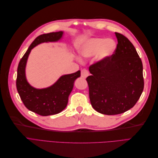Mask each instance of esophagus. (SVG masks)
I'll use <instances>...</instances> for the list:
<instances>
[{"label": "esophagus", "instance_id": "obj_1", "mask_svg": "<svg viewBox=\"0 0 158 158\" xmlns=\"http://www.w3.org/2000/svg\"><path fill=\"white\" fill-rule=\"evenodd\" d=\"M88 75H89V72L88 70L83 69L82 70V71H81V76H82V78H85Z\"/></svg>", "mask_w": 158, "mask_h": 158}]
</instances>
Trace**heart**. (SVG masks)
<instances>
[{"mask_svg": "<svg viewBox=\"0 0 158 158\" xmlns=\"http://www.w3.org/2000/svg\"><path fill=\"white\" fill-rule=\"evenodd\" d=\"M116 49V43L112 39L90 38L84 41L79 48L80 56L92 57L95 54V59L98 62H103L109 59Z\"/></svg>", "mask_w": 158, "mask_h": 158, "instance_id": "1", "label": "heart"}]
</instances>
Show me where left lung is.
Segmentation results:
<instances>
[{"instance_id": "8db88e82", "label": "left lung", "mask_w": 158, "mask_h": 158, "mask_svg": "<svg viewBox=\"0 0 158 158\" xmlns=\"http://www.w3.org/2000/svg\"><path fill=\"white\" fill-rule=\"evenodd\" d=\"M114 53L89 68L86 78L90 102L95 111L107 115L128 111L139 99L144 89L143 66L132 43L115 32Z\"/></svg>"}]
</instances>
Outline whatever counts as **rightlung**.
<instances>
[{
	"instance_id": "obj_1",
	"label": "right lung",
	"mask_w": 158,
	"mask_h": 158,
	"mask_svg": "<svg viewBox=\"0 0 158 158\" xmlns=\"http://www.w3.org/2000/svg\"><path fill=\"white\" fill-rule=\"evenodd\" d=\"M63 34L64 31H60L45 33L36 37L18 66L16 88L19 95L27 109L41 116L58 114L66 108L74 81L80 76V71L61 76L51 86L37 89L31 85L26 78L27 59L31 49L35 46L43 43L59 41L63 38Z\"/></svg>"
}]
</instances>
